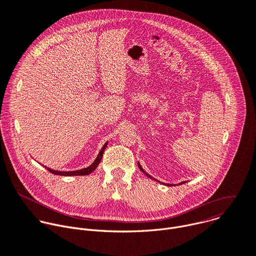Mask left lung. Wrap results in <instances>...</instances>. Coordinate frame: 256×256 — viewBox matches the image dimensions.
Listing matches in <instances>:
<instances>
[{
  "label": "left lung",
  "mask_w": 256,
  "mask_h": 256,
  "mask_svg": "<svg viewBox=\"0 0 256 256\" xmlns=\"http://www.w3.org/2000/svg\"><path fill=\"white\" fill-rule=\"evenodd\" d=\"M138 168H140V170H142V172H144V174H146V175H147V176H148V177H150V178H152V179H154V178H153V177H152V176H151V175H149V174H148V173H146V172H144V170H142V167H140V163H138ZM155 180H156V179H155ZM157 181H158V180H157ZM158 182H160V181H158ZM184 182H186V181H184V182H181V184H184ZM166 186H172V184H166Z\"/></svg>",
  "instance_id": "8db88e82"
}]
</instances>
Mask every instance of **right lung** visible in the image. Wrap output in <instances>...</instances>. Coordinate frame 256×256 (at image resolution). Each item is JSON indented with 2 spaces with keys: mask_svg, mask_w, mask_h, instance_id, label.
<instances>
[{
  "mask_svg": "<svg viewBox=\"0 0 256 256\" xmlns=\"http://www.w3.org/2000/svg\"><path fill=\"white\" fill-rule=\"evenodd\" d=\"M107 144H108V142H105V144L102 147V149H101V151L99 152V154H98V156H97V158H96V160L89 166V167H87V168H84V169H81V170H76V171H68V172H64V171H56V170H52V169H50V168H48V167H46L50 173H52V174H56V175H62V176H74V175H88V174H90L91 172H93L94 171V169L98 166V164L100 163V161H101V159H102V156H103V152H104V150H105V148H106V146H107Z\"/></svg>",
  "mask_w": 256,
  "mask_h": 256,
  "instance_id": "right-lung-1",
  "label": "right lung"
}]
</instances>
